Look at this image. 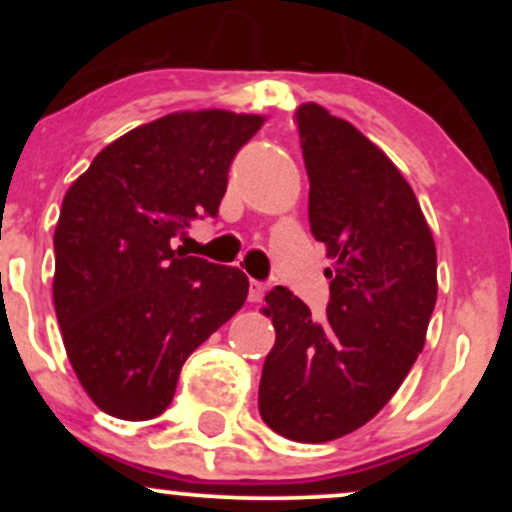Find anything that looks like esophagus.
<instances>
[{
  "label": "esophagus",
  "mask_w": 512,
  "mask_h": 512,
  "mask_svg": "<svg viewBox=\"0 0 512 512\" xmlns=\"http://www.w3.org/2000/svg\"><path fill=\"white\" fill-rule=\"evenodd\" d=\"M264 293H267V284L264 281H257V279H250V291H248V298L252 303H260L264 298Z\"/></svg>",
  "instance_id": "esophagus-1"
}]
</instances>
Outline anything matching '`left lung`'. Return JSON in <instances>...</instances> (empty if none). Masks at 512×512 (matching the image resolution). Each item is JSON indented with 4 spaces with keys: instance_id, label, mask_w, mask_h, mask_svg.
Returning a JSON list of instances; mask_svg holds the SVG:
<instances>
[{
    "instance_id": "1",
    "label": "left lung",
    "mask_w": 512,
    "mask_h": 512,
    "mask_svg": "<svg viewBox=\"0 0 512 512\" xmlns=\"http://www.w3.org/2000/svg\"><path fill=\"white\" fill-rule=\"evenodd\" d=\"M308 216L327 245L322 322L284 286L267 293L276 342L260 380L262 421L298 443L368 424L404 383L436 308V243L414 190L351 122L317 103L296 113Z\"/></svg>"
}]
</instances>
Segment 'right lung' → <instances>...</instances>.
<instances>
[{"mask_svg":"<svg viewBox=\"0 0 512 512\" xmlns=\"http://www.w3.org/2000/svg\"><path fill=\"white\" fill-rule=\"evenodd\" d=\"M262 125L231 110L158 117L105 146L64 195L52 298L69 363L105 414H163L187 356L243 308L248 276L173 240L219 214L233 156Z\"/></svg>","mask_w":512,"mask_h":512,"instance_id":"obj_1","label":"right lung"}]
</instances>
